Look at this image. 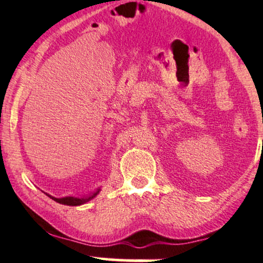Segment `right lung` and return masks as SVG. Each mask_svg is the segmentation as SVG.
I'll return each instance as SVG.
<instances>
[{
	"instance_id": "1",
	"label": "right lung",
	"mask_w": 263,
	"mask_h": 263,
	"mask_svg": "<svg viewBox=\"0 0 263 263\" xmlns=\"http://www.w3.org/2000/svg\"><path fill=\"white\" fill-rule=\"evenodd\" d=\"M101 192V187L96 189L95 192L89 193L87 195H84V197H71V195H69V197H63V198H55V197H52V195H49L46 193V195H48L49 198L53 199L54 201L59 202V204H63V205H69V206H79V205H82V204H86V202L92 200L93 198H96V195L98 194V193Z\"/></svg>"
}]
</instances>
